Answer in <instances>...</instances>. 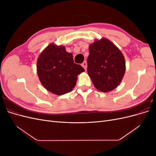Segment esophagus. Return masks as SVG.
<instances>
[{
  "instance_id": "obj_1",
  "label": "esophagus",
  "mask_w": 156,
  "mask_h": 156,
  "mask_svg": "<svg viewBox=\"0 0 156 156\" xmlns=\"http://www.w3.org/2000/svg\"><path fill=\"white\" fill-rule=\"evenodd\" d=\"M81 65H82V66L84 68V69L86 70V69H87V63L86 61H84L83 63Z\"/></svg>"
}]
</instances>
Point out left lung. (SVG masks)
Wrapping results in <instances>:
<instances>
[{
  "mask_svg": "<svg viewBox=\"0 0 156 156\" xmlns=\"http://www.w3.org/2000/svg\"><path fill=\"white\" fill-rule=\"evenodd\" d=\"M87 72L98 90L108 92L121 83L126 72L124 56L120 50L105 37L89 45Z\"/></svg>",
  "mask_w": 156,
  "mask_h": 156,
  "instance_id": "left-lung-1",
  "label": "left lung"
}]
</instances>
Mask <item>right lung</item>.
Instances as JSON below:
<instances>
[{
    "label": "right lung",
    "mask_w": 156,
    "mask_h": 156,
    "mask_svg": "<svg viewBox=\"0 0 156 156\" xmlns=\"http://www.w3.org/2000/svg\"><path fill=\"white\" fill-rule=\"evenodd\" d=\"M37 73L42 85L56 95L71 92L77 83V75L84 72L81 65L75 64L73 55L62 45L50 44L37 60Z\"/></svg>",
    "instance_id": "add662e5"
}]
</instances>
